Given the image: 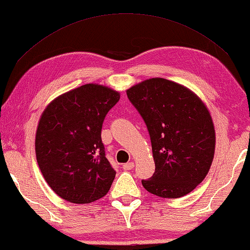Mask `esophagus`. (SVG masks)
I'll return each instance as SVG.
<instances>
[{
  "mask_svg": "<svg viewBox=\"0 0 250 250\" xmlns=\"http://www.w3.org/2000/svg\"><path fill=\"white\" fill-rule=\"evenodd\" d=\"M134 163L133 162H128V163H126V164H124V165H123V167L122 168L124 169V170H130V169H133L134 168Z\"/></svg>",
  "mask_w": 250,
  "mask_h": 250,
  "instance_id": "obj_1",
  "label": "esophagus"
}]
</instances>
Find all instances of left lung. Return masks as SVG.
Listing matches in <instances>:
<instances>
[{
	"label": "left lung",
	"instance_id": "left-lung-1",
	"mask_svg": "<svg viewBox=\"0 0 250 250\" xmlns=\"http://www.w3.org/2000/svg\"><path fill=\"white\" fill-rule=\"evenodd\" d=\"M126 94L152 142L155 173L142 181L143 186L163 198L190 193L206 177L214 159L216 135L207 106L189 88L162 77L143 81Z\"/></svg>",
	"mask_w": 250,
	"mask_h": 250
}]
</instances>
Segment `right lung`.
<instances>
[{
    "label": "right lung",
    "instance_id": "right-lung-1",
    "mask_svg": "<svg viewBox=\"0 0 250 250\" xmlns=\"http://www.w3.org/2000/svg\"><path fill=\"white\" fill-rule=\"evenodd\" d=\"M120 93L85 84L54 98L41 115L35 135L36 161L61 198L89 204L108 193L116 171L105 157L101 132Z\"/></svg>",
    "mask_w": 250,
    "mask_h": 250
}]
</instances>
